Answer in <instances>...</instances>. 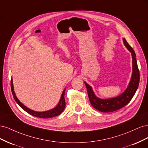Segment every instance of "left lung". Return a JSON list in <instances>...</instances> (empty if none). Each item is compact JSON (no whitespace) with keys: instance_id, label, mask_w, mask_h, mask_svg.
I'll return each instance as SVG.
<instances>
[{"instance_id":"8db88e82","label":"left lung","mask_w":148,"mask_h":148,"mask_svg":"<svg viewBox=\"0 0 148 148\" xmlns=\"http://www.w3.org/2000/svg\"><path fill=\"white\" fill-rule=\"evenodd\" d=\"M123 41L124 45L132 53L133 65L132 78L125 91L117 97L110 98V99H101L95 95L91 86L84 82L87 89L89 99L91 105L96 109L102 112H110L117 110L128 104L132 100L133 96L135 95L139 86L140 71H139L137 65L135 52L125 38H123Z\"/></svg>"}]
</instances>
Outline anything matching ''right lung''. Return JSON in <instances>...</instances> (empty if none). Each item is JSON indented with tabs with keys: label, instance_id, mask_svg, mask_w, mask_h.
Instances as JSON below:
<instances>
[{
	"label": "right lung",
	"instance_id": "obj_1",
	"mask_svg": "<svg viewBox=\"0 0 148 148\" xmlns=\"http://www.w3.org/2000/svg\"><path fill=\"white\" fill-rule=\"evenodd\" d=\"M65 89L63 92L62 94V96L60 97V99L58 103L57 106L54 107V108L51 109L47 111H44V112H36L33 110H31L29 108H28L27 107H26L25 105H23L22 103L18 100V99L16 97L15 93L14 91V89H13V80L12 78L11 79V90L12 95L13 96V98H14L15 101L16 102V103L18 104L22 109H23L24 110H25L26 112H28L30 115L34 116V117H39V118H44V119H47V118H52L53 117H56V116H57L60 115L63 110H64L65 107Z\"/></svg>",
	"mask_w": 148,
	"mask_h": 148
}]
</instances>
